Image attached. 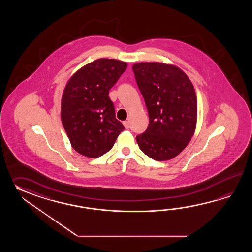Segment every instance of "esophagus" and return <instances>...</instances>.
I'll return each mask as SVG.
<instances>
[{"label": "esophagus", "mask_w": 252, "mask_h": 252, "mask_svg": "<svg viewBox=\"0 0 252 252\" xmlns=\"http://www.w3.org/2000/svg\"><path fill=\"white\" fill-rule=\"evenodd\" d=\"M124 125L125 128H129V123H128V121H125V122H124Z\"/></svg>", "instance_id": "34e87169"}]
</instances>
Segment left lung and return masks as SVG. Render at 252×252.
Segmentation results:
<instances>
[{"mask_svg":"<svg viewBox=\"0 0 252 252\" xmlns=\"http://www.w3.org/2000/svg\"><path fill=\"white\" fill-rule=\"evenodd\" d=\"M144 98L150 123L136 137L139 149L157 161H166L185 150L195 131L197 99L193 84L177 65L142 62L132 65Z\"/></svg>","mask_w":252,"mask_h":252,"instance_id":"left-lung-1","label":"left lung"}]
</instances>
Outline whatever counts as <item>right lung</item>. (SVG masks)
<instances>
[{
    "label": "right lung",
    "mask_w": 252,
    "mask_h": 252,
    "mask_svg": "<svg viewBox=\"0 0 252 252\" xmlns=\"http://www.w3.org/2000/svg\"><path fill=\"white\" fill-rule=\"evenodd\" d=\"M127 65L116 59H96L77 70L66 83L61 121L71 146L81 155L95 158L105 154L124 130L109 90Z\"/></svg>",
    "instance_id": "right-lung-1"
}]
</instances>
